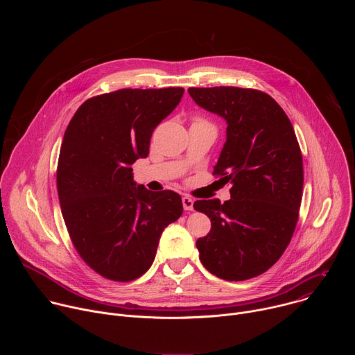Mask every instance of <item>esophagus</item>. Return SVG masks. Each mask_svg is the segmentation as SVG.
<instances>
[{
    "instance_id": "34e87169",
    "label": "esophagus",
    "mask_w": 355,
    "mask_h": 355,
    "mask_svg": "<svg viewBox=\"0 0 355 355\" xmlns=\"http://www.w3.org/2000/svg\"><path fill=\"white\" fill-rule=\"evenodd\" d=\"M182 207L185 211H192L193 209V199L189 196H182Z\"/></svg>"
}]
</instances>
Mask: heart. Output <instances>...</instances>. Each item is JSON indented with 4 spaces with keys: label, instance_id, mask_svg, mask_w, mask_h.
Here are the masks:
<instances>
[{
    "label": "heart",
    "instance_id": "1",
    "mask_svg": "<svg viewBox=\"0 0 355 355\" xmlns=\"http://www.w3.org/2000/svg\"><path fill=\"white\" fill-rule=\"evenodd\" d=\"M195 122H204V121H200V119H196V121H195Z\"/></svg>",
    "mask_w": 355,
    "mask_h": 355
}]
</instances>
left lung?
Masks as SVG:
<instances>
[{
  "instance_id": "1",
  "label": "left lung",
  "mask_w": 355,
  "mask_h": 355,
  "mask_svg": "<svg viewBox=\"0 0 355 355\" xmlns=\"http://www.w3.org/2000/svg\"><path fill=\"white\" fill-rule=\"evenodd\" d=\"M195 103L227 122L214 175L230 182V199L196 200L212 222L196 240L199 259L226 281L254 278L288 247L299 218L303 162L293 126L268 94L239 87L188 88Z\"/></svg>"
}]
</instances>
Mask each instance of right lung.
<instances>
[{
  "mask_svg": "<svg viewBox=\"0 0 355 355\" xmlns=\"http://www.w3.org/2000/svg\"><path fill=\"white\" fill-rule=\"evenodd\" d=\"M184 88H123L87 99L71 118L58 163V192L74 248L111 281L129 282L153 264L163 230L182 214L181 196L133 181L156 126Z\"/></svg>",
  "mask_w": 355,
  "mask_h": 355,
  "instance_id": "right-lung-1",
  "label": "right lung"
}]
</instances>
